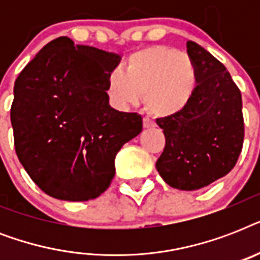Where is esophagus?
<instances>
[{"label": "esophagus", "instance_id": "1", "mask_svg": "<svg viewBox=\"0 0 260 260\" xmlns=\"http://www.w3.org/2000/svg\"><path fill=\"white\" fill-rule=\"evenodd\" d=\"M143 126H144V128H154L155 122L152 121V120H150V118H144V120H143Z\"/></svg>", "mask_w": 260, "mask_h": 260}]
</instances>
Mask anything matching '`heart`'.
Here are the masks:
<instances>
[{
  "instance_id": "heart-1",
  "label": "heart",
  "mask_w": 260,
  "mask_h": 260,
  "mask_svg": "<svg viewBox=\"0 0 260 260\" xmlns=\"http://www.w3.org/2000/svg\"><path fill=\"white\" fill-rule=\"evenodd\" d=\"M198 74L186 52L165 46L143 48L129 55L124 71L108 75L106 95L116 108L136 105L144 94L146 108L156 117L183 113L197 93Z\"/></svg>"
}]
</instances>
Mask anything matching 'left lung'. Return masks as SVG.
<instances>
[{"label":"left lung","instance_id":"1","mask_svg":"<svg viewBox=\"0 0 260 260\" xmlns=\"http://www.w3.org/2000/svg\"><path fill=\"white\" fill-rule=\"evenodd\" d=\"M186 47L197 69V93L183 113L156 120L166 138L156 170L174 189L198 190L235 167L244 120L242 94L225 66L197 43Z\"/></svg>","mask_w":260,"mask_h":260}]
</instances>
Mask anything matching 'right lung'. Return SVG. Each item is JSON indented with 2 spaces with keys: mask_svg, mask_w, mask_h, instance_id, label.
I'll return each mask as SVG.
<instances>
[{
  "mask_svg": "<svg viewBox=\"0 0 260 260\" xmlns=\"http://www.w3.org/2000/svg\"><path fill=\"white\" fill-rule=\"evenodd\" d=\"M121 58L67 36L50 42L14 82V147L30 179L51 197L87 201L114 177V158L143 129L138 113L118 112L106 95Z\"/></svg>",
  "mask_w": 260,
  "mask_h": 260,
  "instance_id": "1",
  "label": "right lung"
}]
</instances>
